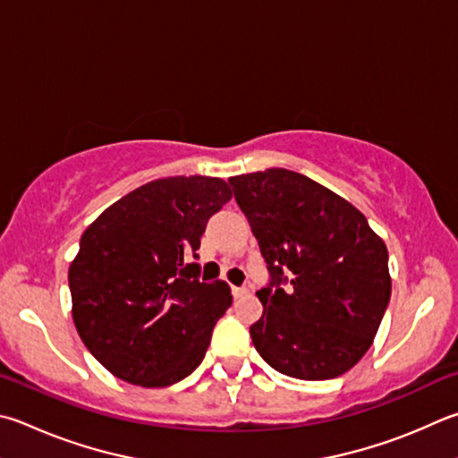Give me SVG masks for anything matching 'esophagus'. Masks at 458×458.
<instances>
[{
  "instance_id": "34e87169",
  "label": "esophagus",
  "mask_w": 458,
  "mask_h": 458,
  "mask_svg": "<svg viewBox=\"0 0 458 458\" xmlns=\"http://www.w3.org/2000/svg\"><path fill=\"white\" fill-rule=\"evenodd\" d=\"M246 293H248V290L244 286H232V296H234V298L244 296Z\"/></svg>"
}]
</instances>
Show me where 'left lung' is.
<instances>
[{
  "instance_id": "left-lung-1",
  "label": "left lung",
  "mask_w": 458,
  "mask_h": 458,
  "mask_svg": "<svg viewBox=\"0 0 458 458\" xmlns=\"http://www.w3.org/2000/svg\"><path fill=\"white\" fill-rule=\"evenodd\" d=\"M228 182L270 272L250 327L258 354L301 380L351 370L390 301L386 244L360 210L298 172L270 168Z\"/></svg>"
}]
</instances>
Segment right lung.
<instances>
[{
	"label": "right lung",
	"mask_w": 458,
	"mask_h": 458,
	"mask_svg": "<svg viewBox=\"0 0 458 458\" xmlns=\"http://www.w3.org/2000/svg\"><path fill=\"white\" fill-rule=\"evenodd\" d=\"M232 198L210 176L148 182L89 224L68 272L80 338L114 377L146 388L192 374L230 309L226 282H200V238Z\"/></svg>",
	"instance_id": "right-lung-1"
}]
</instances>
